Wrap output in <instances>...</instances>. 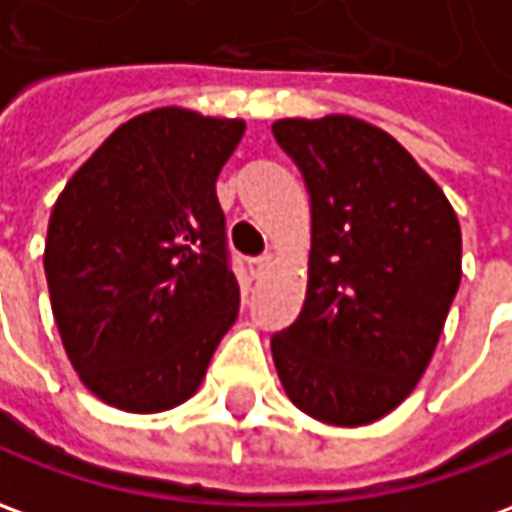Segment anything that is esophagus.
<instances>
[{"mask_svg": "<svg viewBox=\"0 0 512 512\" xmlns=\"http://www.w3.org/2000/svg\"><path fill=\"white\" fill-rule=\"evenodd\" d=\"M271 263H274V257L269 252H263V255L249 257V271H252V277H263L266 271L271 269Z\"/></svg>", "mask_w": 512, "mask_h": 512, "instance_id": "34e87169", "label": "esophagus"}]
</instances>
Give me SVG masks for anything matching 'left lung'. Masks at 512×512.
I'll list each match as a JSON object with an SVG mask.
<instances>
[{"instance_id":"obj_1","label":"left lung","mask_w":512,"mask_h":512,"mask_svg":"<svg viewBox=\"0 0 512 512\" xmlns=\"http://www.w3.org/2000/svg\"><path fill=\"white\" fill-rule=\"evenodd\" d=\"M311 198L308 291L271 336L288 398L333 426L389 415L417 387L460 288V221L381 128L356 117L277 120Z\"/></svg>"}]
</instances>
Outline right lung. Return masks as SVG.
<instances>
[{"mask_svg":"<svg viewBox=\"0 0 512 512\" xmlns=\"http://www.w3.org/2000/svg\"><path fill=\"white\" fill-rule=\"evenodd\" d=\"M246 125L156 109L111 134L58 196L44 274L81 381L125 412L201 384L241 308L215 179Z\"/></svg>","mask_w":512,"mask_h":512,"instance_id":"right-lung-1","label":"right lung"}]
</instances>
